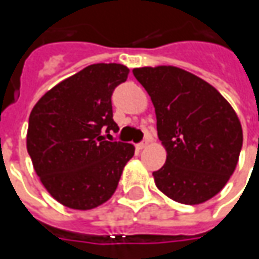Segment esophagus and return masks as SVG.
I'll return each instance as SVG.
<instances>
[{"label":"esophagus","instance_id":"34e87169","mask_svg":"<svg viewBox=\"0 0 259 259\" xmlns=\"http://www.w3.org/2000/svg\"><path fill=\"white\" fill-rule=\"evenodd\" d=\"M147 145H148V140H143L141 143H138V144H137V148H138V150H143V148H145Z\"/></svg>","mask_w":259,"mask_h":259}]
</instances>
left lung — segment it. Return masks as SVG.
Listing matches in <instances>:
<instances>
[{
    "mask_svg": "<svg viewBox=\"0 0 259 259\" xmlns=\"http://www.w3.org/2000/svg\"><path fill=\"white\" fill-rule=\"evenodd\" d=\"M133 73L151 96L167 151L164 165L153 173L157 187L179 203L209 200L228 183L242 148V126L232 106L203 79L174 66Z\"/></svg>",
    "mask_w": 259,
    "mask_h": 259,
    "instance_id": "left-lung-1",
    "label": "left lung"
}]
</instances>
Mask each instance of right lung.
I'll return each mask as SVG.
<instances>
[{"label": "right lung", "mask_w": 259, "mask_h": 259, "mask_svg": "<svg viewBox=\"0 0 259 259\" xmlns=\"http://www.w3.org/2000/svg\"><path fill=\"white\" fill-rule=\"evenodd\" d=\"M128 72L118 63L88 66L43 95L30 114L27 151L35 173L70 209L88 210L106 202L134 155L133 144L102 135L119 131L111 98Z\"/></svg>", "instance_id": "add662e5"}]
</instances>
